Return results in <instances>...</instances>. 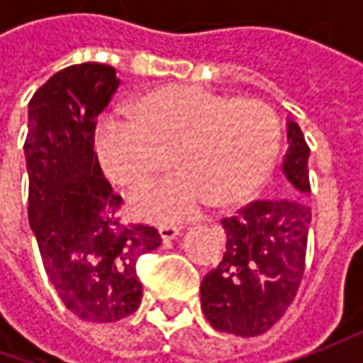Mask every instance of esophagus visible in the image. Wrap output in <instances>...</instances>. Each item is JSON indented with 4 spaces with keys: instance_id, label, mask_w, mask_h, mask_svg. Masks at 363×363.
<instances>
[{
    "instance_id": "1",
    "label": "esophagus",
    "mask_w": 363,
    "mask_h": 363,
    "mask_svg": "<svg viewBox=\"0 0 363 363\" xmlns=\"http://www.w3.org/2000/svg\"><path fill=\"white\" fill-rule=\"evenodd\" d=\"M177 234H179V228H175V226H160V236L165 244H169L172 240H175Z\"/></svg>"
}]
</instances>
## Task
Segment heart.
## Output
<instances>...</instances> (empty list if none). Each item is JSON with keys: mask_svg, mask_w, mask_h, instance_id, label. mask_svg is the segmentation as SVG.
I'll return each instance as SVG.
<instances>
[{"mask_svg": "<svg viewBox=\"0 0 363 363\" xmlns=\"http://www.w3.org/2000/svg\"><path fill=\"white\" fill-rule=\"evenodd\" d=\"M135 119L103 121L99 155L108 177L129 189L149 186L172 157L182 175L133 198V212L155 222L184 220L208 202L230 206L250 198L279 153V121L258 101L169 86L145 96Z\"/></svg>", "mask_w": 363, "mask_h": 363, "instance_id": "obj_1", "label": "heart"}]
</instances>
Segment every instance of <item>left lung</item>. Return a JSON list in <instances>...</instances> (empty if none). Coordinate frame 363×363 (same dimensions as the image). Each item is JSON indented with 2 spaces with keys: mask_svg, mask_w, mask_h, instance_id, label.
I'll return each mask as SVG.
<instances>
[{
  "mask_svg": "<svg viewBox=\"0 0 363 363\" xmlns=\"http://www.w3.org/2000/svg\"><path fill=\"white\" fill-rule=\"evenodd\" d=\"M309 147L301 127L286 119L283 175L286 194L224 218L226 252L200 286L202 311L218 331L255 337L285 315L305 271L311 208Z\"/></svg>",
  "mask_w": 363,
  "mask_h": 363,
  "instance_id": "8db88e82",
  "label": "left lung"
}]
</instances>
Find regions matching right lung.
I'll list each match as a JSON object with an SVG mask.
<instances>
[{"instance_id":"1","label":"right lung","mask_w":363,"mask_h":363,"mask_svg":"<svg viewBox=\"0 0 363 363\" xmlns=\"http://www.w3.org/2000/svg\"><path fill=\"white\" fill-rule=\"evenodd\" d=\"M119 84L113 66L74 64L50 77L28 105L30 226L58 297L92 323L139 309L137 260L161 244L155 228L121 222V196L94 153L96 117Z\"/></svg>"}]
</instances>
